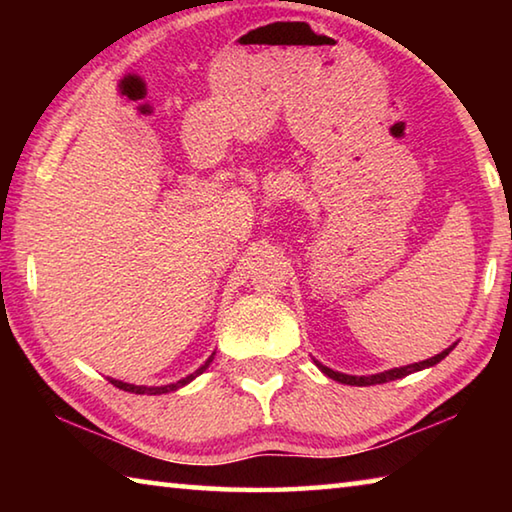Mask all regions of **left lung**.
<instances>
[{
  "label": "left lung",
  "mask_w": 512,
  "mask_h": 512,
  "mask_svg": "<svg viewBox=\"0 0 512 512\" xmlns=\"http://www.w3.org/2000/svg\"><path fill=\"white\" fill-rule=\"evenodd\" d=\"M454 348V345H452ZM452 348H447L445 352H440V354H436V357H431V359H427V361H420V363H411V366H404V368H393V370H386V372H377V375H370V377H352V375H343V372H336V370H332V368H327V366H323V363H318L316 361V366L325 372L327 377H332V379H336V381H341V384H350V386H375V384H386V381H393V379H402V377H406V375H411V372H418V370H422V368H429V366H436L438 361H443L447 354H449V350Z\"/></svg>",
  "instance_id": "obj_1"
}]
</instances>
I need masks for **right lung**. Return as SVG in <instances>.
<instances>
[{
  "instance_id": "1",
  "label": "right lung",
  "mask_w": 512,
  "mask_h": 512,
  "mask_svg": "<svg viewBox=\"0 0 512 512\" xmlns=\"http://www.w3.org/2000/svg\"><path fill=\"white\" fill-rule=\"evenodd\" d=\"M212 363V357L207 359L201 368H198L196 372H192V375L189 377H185V379H180V381H176V384H169V386H133V384H124V381H117V379H110V384H115L117 388H121V391H128V393H135V395H162V393H171V391H178L180 386H185V384H189V381H192L194 377H198L201 375V372L210 366Z\"/></svg>"
}]
</instances>
